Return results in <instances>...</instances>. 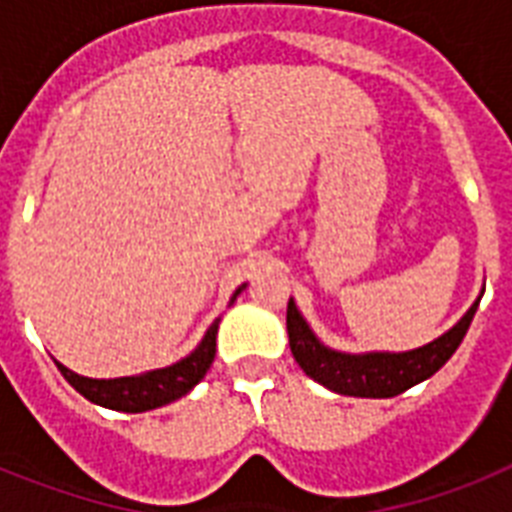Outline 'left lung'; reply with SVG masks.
I'll use <instances>...</instances> for the list:
<instances>
[{"label": "left lung", "mask_w": 512, "mask_h": 512, "mask_svg": "<svg viewBox=\"0 0 512 512\" xmlns=\"http://www.w3.org/2000/svg\"><path fill=\"white\" fill-rule=\"evenodd\" d=\"M484 292L476 297L452 329L430 340L428 345L412 350H369V353H345L324 345L311 329V324L297 311L295 300L289 297L287 305V332L292 356L311 380L324 388L335 390L340 396L356 398H393L404 390L414 388L417 382L428 380L452 358L460 348L462 337L468 332L470 321L476 316Z\"/></svg>", "instance_id": "1"}]
</instances>
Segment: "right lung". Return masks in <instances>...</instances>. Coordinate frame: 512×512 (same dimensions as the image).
<instances>
[{"label":"right lung","instance_id":"1","mask_svg":"<svg viewBox=\"0 0 512 512\" xmlns=\"http://www.w3.org/2000/svg\"><path fill=\"white\" fill-rule=\"evenodd\" d=\"M241 289H247V284H241L233 292L231 303L241 295ZM217 327H220V319L212 321L199 345L188 356L175 361V364L162 366V369H151V372L130 374V377L95 380V377H84V374L71 372L60 361H55V364H58L60 374L71 382V388L79 390L92 404L127 414L151 412V409H159V406H167L172 401H177V398H183L185 393H191L204 380V374H207V369L215 361Z\"/></svg>","mask_w":512,"mask_h":512}]
</instances>
